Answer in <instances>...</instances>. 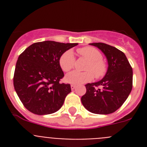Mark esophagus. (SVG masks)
Instances as JSON below:
<instances>
[{
	"mask_svg": "<svg viewBox=\"0 0 147 147\" xmlns=\"http://www.w3.org/2000/svg\"><path fill=\"white\" fill-rule=\"evenodd\" d=\"M71 90H74L75 88H76V85H73V84H72V85H71Z\"/></svg>",
	"mask_w": 147,
	"mask_h": 147,
	"instance_id": "esophagus-1",
	"label": "esophagus"
}]
</instances>
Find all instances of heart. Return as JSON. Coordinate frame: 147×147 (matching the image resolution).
I'll list each match as a JSON object with an SVG mask.
<instances>
[{
	"mask_svg": "<svg viewBox=\"0 0 147 147\" xmlns=\"http://www.w3.org/2000/svg\"><path fill=\"white\" fill-rule=\"evenodd\" d=\"M80 55L88 61L85 72L73 71L65 76L66 82L72 84H83L91 81L93 75L96 79L104 77L107 71V65L102 60V55L99 51L93 47H83L77 50ZM59 65L65 72L72 70L75 65V57L71 50L66 51L59 58Z\"/></svg>",
	"mask_w": 147,
	"mask_h": 147,
	"instance_id": "1",
	"label": "heart"
}]
</instances>
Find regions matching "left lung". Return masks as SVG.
<instances>
[{
	"label": "left lung",
	"instance_id": "8db88e82",
	"mask_svg": "<svg viewBox=\"0 0 147 147\" xmlns=\"http://www.w3.org/2000/svg\"><path fill=\"white\" fill-rule=\"evenodd\" d=\"M90 45L104 53L108 68L102 80L85 85L86 93L82 96V103L93 113H113L124 103L132 90V68L125 54L116 48L103 42Z\"/></svg>",
	"mask_w": 147,
	"mask_h": 147
}]
</instances>
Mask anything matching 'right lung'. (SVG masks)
<instances>
[{
    "label": "right lung",
    "instance_id": "obj_1",
    "mask_svg": "<svg viewBox=\"0 0 147 147\" xmlns=\"http://www.w3.org/2000/svg\"><path fill=\"white\" fill-rule=\"evenodd\" d=\"M77 45L47 40L33 43L19 56L13 82L18 97L30 112L48 115L62 107L71 88L70 84L59 82L64 73L59 60L63 53Z\"/></svg>",
    "mask_w": 147,
    "mask_h": 147
}]
</instances>
